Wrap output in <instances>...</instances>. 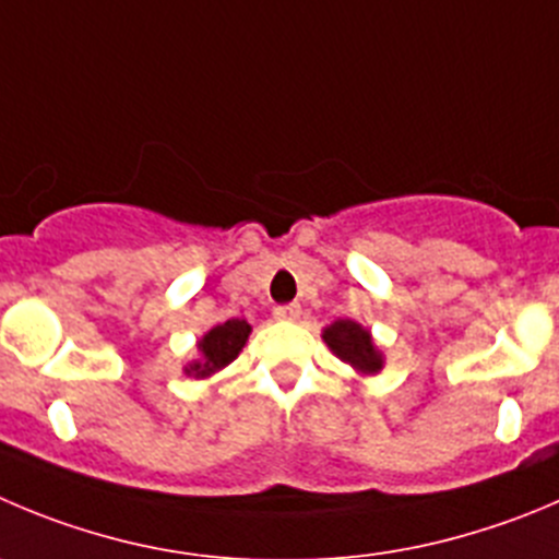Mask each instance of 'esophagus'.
Masks as SVG:
<instances>
[{
    "mask_svg": "<svg viewBox=\"0 0 559 559\" xmlns=\"http://www.w3.org/2000/svg\"><path fill=\"white\" fill-rule=\"evenodd\" d=\"M301 316V307L299 305H283L274 310L276 321H299Z\"/></svg>",
    "mask_w": 559,
    "mask_h": 559,
    "instance_id": "obj_1",
    "label": "esophagus"
}]
</instances>
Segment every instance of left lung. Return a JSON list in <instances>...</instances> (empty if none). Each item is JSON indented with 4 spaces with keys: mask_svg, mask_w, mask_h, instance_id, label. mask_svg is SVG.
Masks as SVG:
<instances>
[{
    "mask_svg": "<svg viewBox=\"0 0 559 559\" xmlns=\"http://www.w3.org/2000/svg\"><path fill=\"white\" fill-rule=\"evenodd\" d=\"M323 343L340 362L348 365L356 376H379L384 370V350L376 345L370 329L350 318H337L323 329Z\"/></svg>",
    "mask_w": 559,
    "mask_h": 559,
    "instance_id": "obj_1",
    "label": "left lung"
}]
</instances>
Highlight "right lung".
Returning a JSON list of instances; mask_svg holds the SVG:
<instances>
[{"mask_svg": "<svg viewBox=\"0 0 559 559\" xmlns=\"http://www.w3.org/2000/svg\"><path fill=\"white\" fill-rule=\"evenodd\" d=\"M249 334H252V326L243 318H230L225 323H216V326H211L203 337L197 340V359L186 362L183 373L191 376V379H211V376L225 370L241 354Z\"/></svg>", "mask_w": 559, "mask_h": 559, "instance_id": "obj_1", "label": "right lung"}]
</instances>
